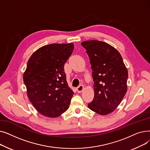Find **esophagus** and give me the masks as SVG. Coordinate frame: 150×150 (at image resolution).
I'll list each match as a JSON object with an SVG mask.
<instances>
[{"mask_svg": "<svg viewBox=\"0 0 150 150\" xmlns=\"http://www.w3.org/2000/svg\"><path fill=\"white\" fill-rule=\"evenodd\" d=\"M83 89H84V86L83 85H80L79 86H78V87L76 88V90H77V91H78V92H82V91L83 90Z\"/></svg>", "mask_w": 150, "mask_h": 150, "instance_id": "obj_1", "label": "esophagus"}]
</instances>
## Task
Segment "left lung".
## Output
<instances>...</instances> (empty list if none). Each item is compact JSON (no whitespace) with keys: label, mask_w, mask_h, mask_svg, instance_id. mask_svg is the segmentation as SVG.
<instances>
[{"label":"left lung","mask_w":150,"mask_h":150,"mask_svg":"<svg viewBox=\"0 0 150 150\" xmlns=\"http://www.w3.org/2000/svg\"><path fill=\"white\" fill-rule=\"evenodd\" d=\"M92 70L94 97L88 107L100 115L111 113L121 103L127 91L128 72L120 53L103 41L81 42Z\"/></svg>","instance_id":"left-lung-1"}]
</instances>
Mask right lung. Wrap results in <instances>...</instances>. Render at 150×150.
Segmentation results:
<instances>
[{
    "label": "right lung",
    "instance_id": "add662e5",
    "mask_svg": "<svg viewBox=\"0 0 150 150\" xmlns=\"http://www.w3.org/2000/svg\"><path fill=\"white\" fill-rule=\"evenodd\" d=\"M73 43L52 44L29 58L23 80L28 97L41 114L57 117L69 107L74 92L68 86L64 66L72 54Z\"/></svg>",
    "mask_w": 150,
    "mask_h": 150
}]
</instances>
